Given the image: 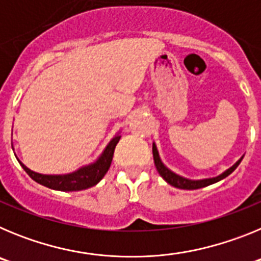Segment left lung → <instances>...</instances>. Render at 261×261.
Returning <instances> with one entry per match:
<instances>
[{
    "label": "left lung",
    "instance_id": "obj_1",
    "mask_svg": "<svg viewBox=\"0 0 261 261\" xmlns=\"http://www.w3.org/2000/svg\"><path fill=\"white\" fill-rule=\"evenodd\" d=\"M153 156H154V163H155V167L156 170H158L159 175H161V176H162L168 184H171V186L175 187V188H180V190H199V188H202V187L211 186V184L222 180V179H225L226 176H229V175L234 171L235 168L238 167L239 163H241L242 159H243V156H242V158L239 159L238 162L235 163L234 166H231L229 170H226L223 174L218 175V176L211 177V179H202V180H190V179H186V177L179 176V175H176L175 172L170 171V170L163 165L161 158H159V154H158V150H156L155 144H153Z\"/></svg>",
    "mask_w": 261,
    "mask_h": 261
}]
</instances>
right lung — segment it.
I'll use <instances>...</instances> for the list:
<instances>
[{
	"instance_id": "1",
	"label": "right lung",
	"mask_w": 261,
	"mask_h": 261,
	"mask_svg": "<svg viewBox=\"0 0 261 261\" xmlns=\"http://www.w3.org/2000/svg\"><path fill=\"white\" fill-rule=\"evenodd\" d=\"M121 136H115L110 141V144L106 146L105 151L102 155L99 156L98 161L89 166L80 168L77 171L71 172V174L66 175H43L38 174V172L31 171L30 168L20 163L23 170L29 174L31 179L36 181V183L41 184V186L48 187L50 190L56 191H64V192H70V191H82L90 188V187L95 186L99 181L102 180L106 172L110 168L111 162H112V156H114L115 147H116L117 142H119Z\"/></svg>"
}]
</instances>
